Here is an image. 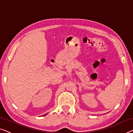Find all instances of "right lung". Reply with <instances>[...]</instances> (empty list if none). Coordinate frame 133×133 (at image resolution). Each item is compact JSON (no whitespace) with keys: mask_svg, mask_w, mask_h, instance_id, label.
Here are the masks:
<instances>
[{"mask_svg":"<svg viewBox=\"0 0 133 133\" xmlns=\"http://www.w3.org/2000/svg\"><path fill=\"white\" fill-rule=\"evenodd\" d=\"M45 115H46V114H45Z\"/></svg>","mask_w":133,"mask_h":133,"instance_id":"obj_1","label":"right lung"}]
</instances>
